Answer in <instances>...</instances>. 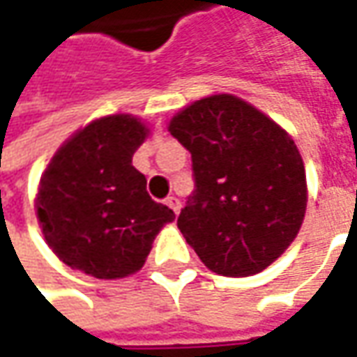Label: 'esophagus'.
Returning <instances> with one entry per match:
<instances>
[{
	"instance_id": "1",
	"label": "esophagus",
	"mask_w": 357,
	"mask_h": 357,
	"mask_svg": "<svg viewBox=\"0 0 357 357\" xmlns=\"http://www.w3.org/2000/svg\"><path fill=\"white\" fill-rule=\"evenodd\" d=\"M165 204H167V206H169V208H172V210H174L176 214H178L179 208H181V202H179V199L176 198V196H169V198L165 199Z\"/></svg>"
}]
</instances>
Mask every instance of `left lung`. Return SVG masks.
<instances>
[{
	"instance_id": "obj_1",
	"label": "left lung",
	"mask_w": 357,
	"mask_h": 357,
	"mask_svg": "<svg viewBox=\"0 0 357 357\" xmlns=\"http://www.w3.org/2000/svg\"><path fill=\"white\" fill-rule=\"evenodd\" d=\"M167 129L192 153L196 179L178 218L185 242L224 277L264 271L295 241L307 210L293 137L234 95L199 98Z\"/></svg>"
}]
</instances>
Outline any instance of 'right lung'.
<instances>
[{
	"mask_svg": "<svg viewBox=\"0 0 357 357\" xmlns=\"http://www.w3.org/2000/svg\"><path fill=\"white\" fill-rule=\"evenodd\" d=\"M149 129L133 115L91 121L66 139L40 178L36 214L52 252L95 279L137 273L176 214L147 194L133 153Z\"/></svg>",
	"mask_w": 357,
	"mask_h": 357,
	"instance_id": "obj_1",
	"label": "right lung"
}]
</instances>
